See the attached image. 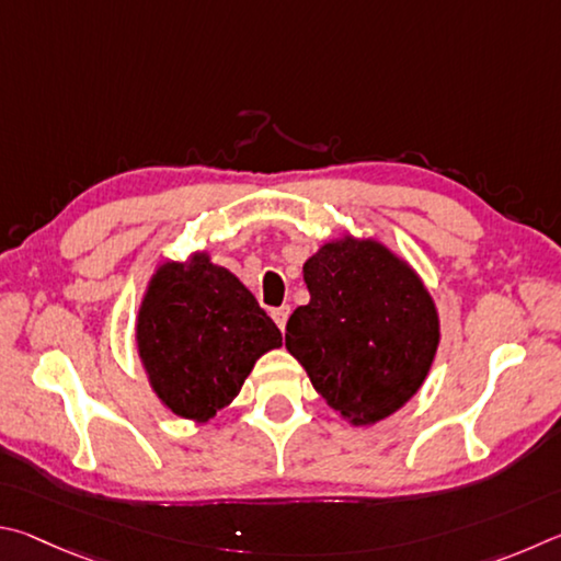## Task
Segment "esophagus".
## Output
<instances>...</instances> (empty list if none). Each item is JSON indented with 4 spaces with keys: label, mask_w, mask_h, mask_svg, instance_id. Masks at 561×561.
<instances>
[{
    "label": "esophagus",
    "mask_w": 561,
    "mask_h": 561,
    "mask_svg": "<svg viewBox=\"0 0 561 561\" xmlns=\"http://www.w3.org/2000/svg\"><path fill=\"white\" fill-rule=\"evenodd\" d=\"M271 316H273V320H275V325H278V328L283 330V328H286V322H288V316H290V306L273 308Z\"/></svg>",
    "instance_id": "esophagus-1"
}]
</instances>
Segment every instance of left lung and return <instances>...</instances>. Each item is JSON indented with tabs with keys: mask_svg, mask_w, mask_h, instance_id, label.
<instances>
[{
	"mask_svg": "<svg viewBox=\"0 0 561 561\" xmlns=\"http://www.w3.org/2000/svg\"><path fill=\"white\" fill-rule=\"evenodd\" d=\"M310 302L293 310L286 347L312 387L355 426L394 414L424 385L438 347L434 300L375 241H335L302 265Z\"/></svg>",
	"mask_w": 561,
	"mask_h": 561,
	"instance_id": "obj_1",
	"label": "left lung"
}]
</instances>
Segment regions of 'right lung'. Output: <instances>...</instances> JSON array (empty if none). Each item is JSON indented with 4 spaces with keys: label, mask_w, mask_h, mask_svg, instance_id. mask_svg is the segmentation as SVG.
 Returning <instances> with one entry per match:
<instances>
[{
    "label": "right lung",
    "mask_w": 561,
    "mask_h": 561,
    "mask_svg": "<svg viewBox=\"0 0 561 561\" xmlns=\"http://www.w3.org/2000/svg\"><path fill=\"white\" fill-rule=\"evenodd\" d=\"M137 347L164 407L206 421L239 394L263 352L280 347V330L233 273L199 253L154 273Z\"/></svg>",
    "instance_id": "1"
}]
</instances>
